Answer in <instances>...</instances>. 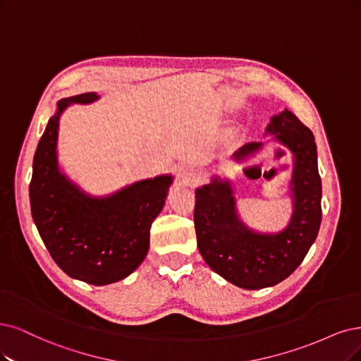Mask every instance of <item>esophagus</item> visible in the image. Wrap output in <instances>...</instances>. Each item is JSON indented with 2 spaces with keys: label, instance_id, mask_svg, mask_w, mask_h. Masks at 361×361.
<instances>
[{
  "label": "esophagus",
  "instance_id": "1",
  "mask_svg": "<svg viewBox=\"0 0 361 361\" xmlns=\"http://www.w3.org/2000/svg\"><path fill=\"white\" fill-rule=\"evenodd\" d=\"M199 181V172L193 168H185L181 173V183L184 185H195Z\"/></svg>",
  "mask_w": 361,
  "mask_h": 361
}]
</instances>
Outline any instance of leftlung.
I'll list each match as a JSON object with an SVG mask.
<instances>
[{
    "label": "left lung",
    "mask_w": 361,
    "mask_h": 361,
    "mask_svg": "<svg viewBox=\"0 0 361 361\" xmlns=\"http://www.w3.org/2000/svg\"><path fill=\"white\" fill-rule=\"evenodd\" d=\"M266 133L293 153V216L286 229L251 231L238 216L229 180L212 177L209 184L196 189L193 220L199 252L216 274L247 290L272 287L295 272L322 224V178L312 132L286 109L271 118ZM262 147V142H247L233 159L243 162Z\"/></svg>",
    "instance_id": "8db88e82"
}]
</instances>
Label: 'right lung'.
<instances>
[{"instance_id": "obj_1", "label": "right lung", "mask_w": 361, "mask_h": 361, "mask_svg": "<svg viewBox=\"0 0 361 361\" xmlns=\"http://www.w3.org/2000/svg\"><path fill=\"white\" fill-rule=\"evenodd\" d=\"M98 98L87 92L58 102L34 154L30 201L38 233L59 268L80 281L106 286L130 275L145 259L152 223L165 205L173 178L166 173L97 197L61 172V114L71 104Z\"/></svg>"}]
</instances>
